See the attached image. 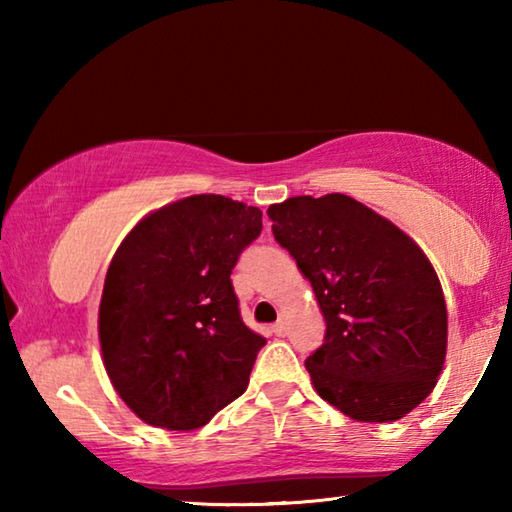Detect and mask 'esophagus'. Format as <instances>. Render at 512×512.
I'll return each instance as SVG.
<instances>
[{
	"mask_svg": "<svg viewBox=\"0 0 512 512\" xmlns=\"http://www.w3.org/2000/svg\"><path fill=\"white\" fill-rule=\"evenodd\" d=\"M287 332H289V327H287V323H284V320H277V323L273 325L275 336H287Z\"/></svg>",
	"mask_w": 512,
	"mask_h": 512,
	"instance_id": "esophagus-1",
	"label": "esophagus"
}]
</instances>
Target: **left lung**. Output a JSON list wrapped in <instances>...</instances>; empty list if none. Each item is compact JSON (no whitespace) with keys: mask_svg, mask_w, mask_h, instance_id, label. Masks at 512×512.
Instances as JSON below:
<instances>
[{"mask_svg":"<svg viewBox=\"0 0 512 512\" xmlns=\"http://www.w3.org/2000/svg\"><path fill=\"white\" fill-rule=\"evenodd\" d=\"M266 214L325 316V343L305 361L318 395L359 422L404 418L433 391L447 352L427 255L345 194L293 196Z\"/></svg>","mask_w":512,"mask_h":512,"instance_id":"left-lung-1","label":"left lung"}]
</instances>
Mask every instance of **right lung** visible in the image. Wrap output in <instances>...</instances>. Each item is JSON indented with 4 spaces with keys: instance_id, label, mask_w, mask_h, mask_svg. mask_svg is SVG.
Returning a JSON list of instances; mask_svg holds the SVG:
<instances>
[{
    "instance_id": "1",
    "label": "right lung",
    "mask_w": 512,
    "mask_h": 512,
    "mask_svg": "<svg viewBox=\"0 0 512 512\" xmlns=\"http://www.w3.org/2000/svg\"><path fill=\"white\" fill-rule=\"evenodd\" d=\"M262 210L198 194L142 219L112 257L99 307L108 377L153 427H203L246 391L266 339L239 314L232 268Z\"/></svg>"
}]
</instances>
